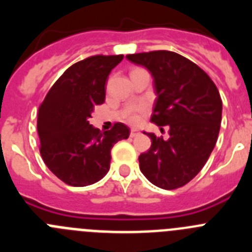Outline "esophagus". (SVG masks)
<instances>
[{
    "label": "esophagus",
    "mask_w": 252,
    "mask_h": 252,
    "mask_svg": "<svg viewBox=\"0 0 252 252\" xmlns=\"http://www.w3.org/2000/svg\"><path fill=\"white\" fill-rule=\"evenodd\" d=\"M140 135V131L139 130H131L130 132V137H136Z\"/></svg>",
    "instance_id": "esophagus-1"
}]
</instances>
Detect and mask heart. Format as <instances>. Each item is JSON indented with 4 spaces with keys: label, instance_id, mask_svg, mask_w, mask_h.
Segmentation results:
<instances>
[{
    "label": "heart",
    "instance_id": "obj_1",
    "mask_svg": "<svg viewBox=\"0 0 252 252\" xmlns=\"http://www.w3.org/2000/svg\"><path fill=\"white\" fill-rule=\"evenodd\" d=\"M137 111H139V110H137ZM128 121L132 122V124H136V122L139 121V115H137L136 111H135V112H132L130 116H128Z\"/></svg>",
    "mask_w": 252,
    "mask_h": 252
}]
</instances>
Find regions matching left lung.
I'll return each instance as SVG.
<instances>
[{
    "label": "left lung",
    "instance_id": "left-lung-1",
    "mask_svg": "<svg viewBox=\"0 0 252 252\" xmlns=\"http://www.w3.org/2000/svg\"><path fill=\"white\" fill-rule=\"evenodd\" d=\"M126 58L148 69L154 79L151 122L169 126L168 140L144 132L151 146L139 157L140 170L159 188H180L201 171L217 142L221 95L203 69L177 53L158 50Z\"/></svg>",
    "mask_w": 252,
    "mask_h": 252
}]
</instances>
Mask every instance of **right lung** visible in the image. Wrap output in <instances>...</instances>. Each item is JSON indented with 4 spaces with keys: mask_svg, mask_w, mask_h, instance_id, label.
<instances>
[{
    "mask_svg": "<svg viewBox=\"0 0 252 252\" xmlns=\"http://www.w3.org/2000/svg\"><path fill=\"white\" fill-rule=\"evenodd\" d=\"M122 59L124 55H94L73 64L40 106V154L51 173L69 186L101 180L110 170L111 149L130 135L121 122L101 132L88 121L93 107L104 102L107 78Z\"/></svg>",
    "mask_w": 252,
    "mask_h": 252,
    "instance_id": "1",
    "label": "right lung"
}]
</instances>
